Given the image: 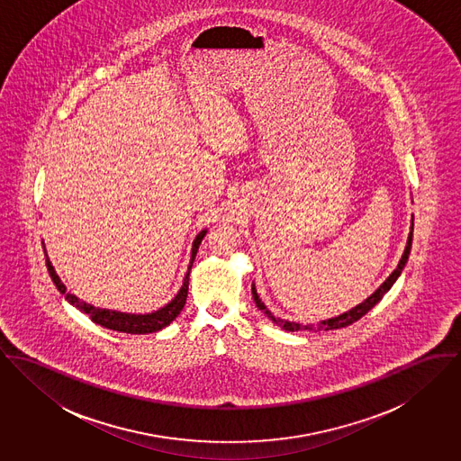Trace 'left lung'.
I'll return each mask as SVG.
<instances>
[{"mask_svg": "<svg viewBox=\"0 0 461 461\" xmlns=\"http://www.w3.org/2000/svg\"><path fill=\"white\" fill-rule=\"evenodd\" d=\"M411 237H413V217H411V224H410L407 248H405V251H403V256H402L398 267L393 270V274H391L366 301H362L360 304L352 307L350 311H347V312H343V314H338V316L329 318V320H321V321H318L316 325H312V323H311V325H301V323H295V321H288V320H283V318H276V316L267 309V306L261 303V299H259L258 294H256L255 285H253L251 292H253V299H255L256 307H258L259 311H263V312H265L274 323H277L281 329L290 330V332H295V330H334V329H341V327L352 325L354 321H357L358 318H362L369 309H373V307L376 306V304L382 301V297L391 290V286L396 283V279L402 276V270L405 268V263L409 261L410 249H411Z\"/></svg>", "mask_w": 461, "mask_h": 461, "instance_id": "obj_1", "label": "left lung"}]
</instances>
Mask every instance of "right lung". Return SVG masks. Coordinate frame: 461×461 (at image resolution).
<instances>
[{
  "label": "right lung",
  "mask_w": 461,
  "mask_h": 461,
  "mask_svg": "<svg viewBox=\"0 0 461 461\" xmlns=\"http://www.w3.org/2000/svg\"><path fill=\"white\" fill-rule=\"evenodd\" d=\"M206 235V230H202L194 242H193V249H191V261H189V267H187V272H185V277H184V283L178 290V294L166 304V306L158 307L154 312H145V314H136V312H122V311H113V309H103V307L92 306V304H86L83 301H79L76 295L68 294L65 285L61 283L59 276L56 274L54 267H52L51 259L48 256V251L44 249V255H46V265H48V270H50V276H51L52 283L56 285V288L59 290L61 295H65V301L68 304H72L74 307H77L79 311L86 312L92 321L103 325L105 329H111V330H118V332H127V334H150V332H157L164 327H167L178 314L180 311L185 306V301H187V292H189V274H191V268H193V261L196 258V253L200 249V244L203 240V237ZM44 246V242H42ZM46 248V246H44Z\"/></svg>",
  "instance_id": "right-lung-1"
}]
</instances>
